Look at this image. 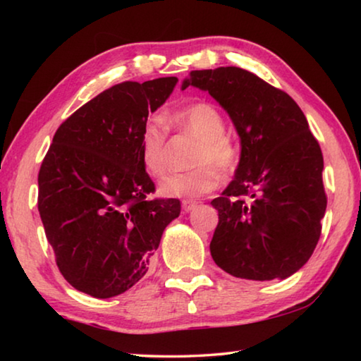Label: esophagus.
<instances>
[{
    "mask_svg": "<svg viewBox=\"0 0 361 361\" xmlns=\"http://www.w3.org/2000/svg\"><path fill=\"white\" fill-rule=\"evenodd\" d=\"M181 207H183V210H185V212H191V210L195 209V207H197V202H195V200L186 199V200H183V202H181Z\"/></svg>",
    "mask_w": 361,
    "mask_h": 361,
    "instance_id": "esophagus-1",
    "label": "esophagus"
}]
</instances>
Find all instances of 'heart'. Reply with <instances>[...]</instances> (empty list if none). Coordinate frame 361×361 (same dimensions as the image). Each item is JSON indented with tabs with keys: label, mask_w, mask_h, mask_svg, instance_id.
<instances>
[{
	"label": "heart",
	"mask_w": 361,
	"mask_h": 361,
	"mask_svg": "<svg viewBox=\"0 0 361 361\" xmlns=\"http://www.w3.org/2000/svg\"><path fill=\"white\" fill-rule=\"evenodd\" d=\"M169 124L180 133L197 140L191 156L194 169L166 176L159 185L164 197H197L218 185L219 173L229 175L239 164V149L226 135V121L216 106L207 102L191 103L169 116ZM138 154L145 172L162 176L167 169V132L157 122L142 127Z\"/></svg>",
	"instance_id": "obj_1"
}]
</instances>
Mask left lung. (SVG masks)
I'll use <instances>...</instances> for the list:
<instances>
[{
    "label": "left lung",
    "mask_w": 361,
    "mask_h": 361,
    "mask_svg": "<svg viewBox=\"0 0 361 361\" xmlns=\"http://www.w3.org/2000/svg\"><path fill=\"white\" fill-rule=\"evenodd\" d=\"M207 90L240 137V162L221 197L213 261L231 276L286 279L312 256L326 210L323 156L291 97L237 66L195 70L183 81Z\"/></svg>",
    "instance_id": "8db88e82"
}]
</instances>
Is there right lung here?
Segmentation results:
<instances>
[{"label": "right lung", "instance_id": "obj_1", "mask_svg": "<svg viewBox=\"0 0 361 361\" xmlns=\"http://www.w3.org/2000/svg\"><path fill=\"white\" fill-rule=\"evenodd\" d=\"M178 79L126 81L62 122L38 173V210L59 271L78 291L113 298L148 272L178 199H152L138 154L148 114Z\"/></svg>", "mask_w": 361, "mask_h": 361}]
</instances>
